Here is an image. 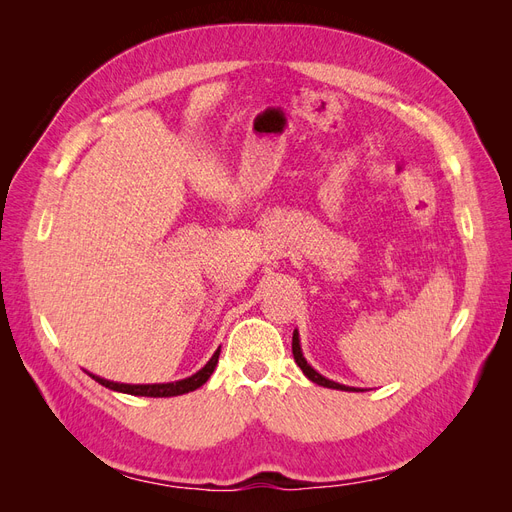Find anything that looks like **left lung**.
I'll list each match as a JSON object with an SVG mask.
<instances>
[{"mask_svg":"<svg viewBox=\"0 0 512 512\" xmlns=\"http://www.w3.org/2000/svg\"><path fill=\"white\" fill-rule=\"evenodd\" d=\"M292 354H294V361H297V365L303 369V374L312 380V382H316V384H320V386H327V389H337V391H359V389H352V386H344V384H337V382H333V380H327L324 376H320L318 371H314L312 367L307 365V361L303 359V354H301V346H299V333L294 331L292 333Z\"/></svg>","mask_w":512,"mask_h":512,"instance_id":"left-lung-1","label":"left lung"}]
</instances>
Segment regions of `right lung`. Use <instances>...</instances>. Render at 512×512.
Returning a JSON list of instances; mask_svg holds the SVG:
<instances>
[{
    "label": "right lung",
    "mask_w": 512,
    "mask_h": 512,
    "mask_svg": "<svg viewBox=\"0 0 512 512\" xmlns=\"http://www.w3.org/2000/svg\"><path fill=\"white\" fill-rule=\"evenodd\" d=\"M218 359H220V348L215 350V354L211 356V361L203 369L196 371L194 376L179 380V382H168V384H119V382L98 378L94 374H89V376L94 378L96 382H100L102 386H106V389H113V391H119V393L141 395V397H175V395L196 391L198 386H203L211 378L215 365H218Z\"/></svg>",
    "instance_id": "add662e5"
}]
</instances>
